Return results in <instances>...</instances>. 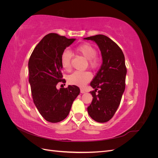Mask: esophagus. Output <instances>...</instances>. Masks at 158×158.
Here are the masks:
<instances>
[{"label":"esophagus","instance_id":"esophagus-1","mask_svg":"<svg viewBox=\"0 0 158 158\" xmlns=\"http://www.w3.org/2000/svg\"><path fill=\"white\" fill-rule=\"evenodd\" d=\"M85 92L84 89H80V93L81 94H84Z\"/></svg>","mask_w":158,"mask_h":158}]
</instances>
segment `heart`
I'll return each instance as SVG.
<instances>
[{
  "label": "heart",
  "instance_id": "1",
  "mask_svg": "<svg viewBox=\"0 0 158 158\" xmlns=\"http://www.w3.org/2000/svg\"><path fill=\"white\" fill-rule=\"evenodd\" d=\"M75 51L77 53L83 56L85 59H88V64L94 70L97 69L100 64V60L96 56L97 50L95 47L88 43L81 44L75 48ZM72 55L69 51H64L60 55V61L62 67L66 71L70 70L71 68ZM92 74L89 72H74V73L69 76L68 82L70 84L84 86L88 83L92 79Z\"/></svg>",
  "mask_w": 158,
  "mask_h": 158
}]
</instances>
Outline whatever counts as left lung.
Segmentation results:
<instances>
[{"mask_svg": "<svg viewBox=\"0 0 158 158\" xmlns=\"http://www.w3.org/2000/svg\"><path fill=\"white\" fill-rule=\"evenodd\" d=\"M84 39L96 43L103 59L101 68L90 83L95 89L90 92L93 100L88 112L94 121L106 123L115 113L125 89V56L116 43L106 35H96Z\"/></svg>", "mask_w": 158, "mask_h": 158, "instance_id": "8db88e82", "label": "left lung"}]
</instances>
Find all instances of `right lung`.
<instances>
[{"label": "right lung", "instance_id": "right-lung-1", "mask_svg": "<svg viewBox=\"0 0 158 158\" xmlns=\"http://www.w3.org/2000/svg\"><path fill=\"white\" fill-rule=\"evenodd\" d=\"M74 40L57 33H49L36 45L28 62L33 103L41 116L50 123L64 120L80 92L75 85L60 89L56 87L59 82L66 83L60 57Z\"/></svg>", "mask_w": 158, "mask_h": 158}]
</instances>
